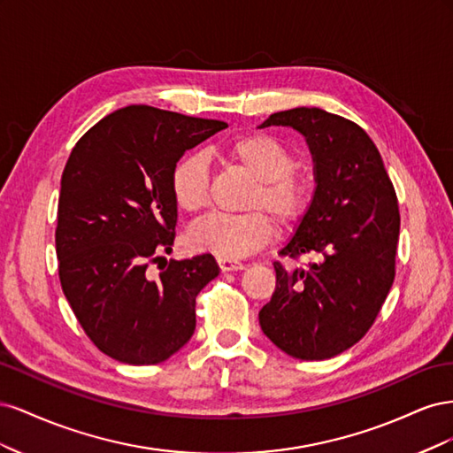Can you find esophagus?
I'll return each instance as SVG.
<instances>
[{"mask_svg": "<svg viewBox=\"0 0 453 453\" xmlns=\"http://www.w3.org/2000/svg\"><path fill=\"white\" fill-rule=\"evenodd\" d=\"M217 263H219V268H221L223 272H238V270L245 268V265L240 263V260L226 258V257H219Z\"/></svg>", "mask_w": 453, "mask_h": 453, "instance_id": "1", "label": "esophagus"}]
</instances>
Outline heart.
<instances>
[{
  "label": "heart",
  "instance_id": "obj_1",
  "mask_svg": "<svg viewBox=\"0 0 453 453\" xmlns=\"http://www.w3.org/2000/svg\"><path fill=\"white\" fill-rule=\"evenodd\" d=\"M223 155L228 162L248 172L255 187L245 200V210L234 217H210L188 232V245L196 251L219 257H248L278 236L273 219L291 226L303 219L311 203V183L296 172L293 150L268 134H250L230 142ZM172 196L177 208L188 215L200 213L208 203L210 168L200 153H190L175 162L170 175Z\"/></svg>",
  "mask_w": 453,
  "mask_h": 453
}]
</instances>
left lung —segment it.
<instances>
[{
	"label": "left lung",
	"instance_id": "1",
	"mask_svg": "<svg viewBox=\"0 0 453 453\" xmlns=\"http://www.w3.org/2000/svg\"><path fill=\"white\" fill-rule=\"evenodd\" d=\"M291 127L306 138L315 190L283 257L318 255L287 270L273 263L276 291L258 311L263 333L281 351L323 361L366 334L395 280L401 215L374 142L355 122L319 107L270 115L260 128Z\"/></svg>",
	"mask_w": 453,
	"mask_h": 453
}]
</instances>
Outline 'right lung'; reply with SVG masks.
<instances>
[{"label":"right lung","mask_w":453,"mask_h":453,"mask_svg":"<svg viewBox=\"0 0 453 453\" xmlns=\"http://www.w3.org/2000/svg\"><path fill=\"white\" fill-rule=\"evenodd\" d=\"M223 120L128 105L73 147L60 181L57 255L62 291L94 346L127 365L170 359L196 326V295L219 276L211 255L166 260L177 205L170 175ZM165 260L157 279L146 272Z\"/></svg>","instance_id":"1"}]
</instances>
